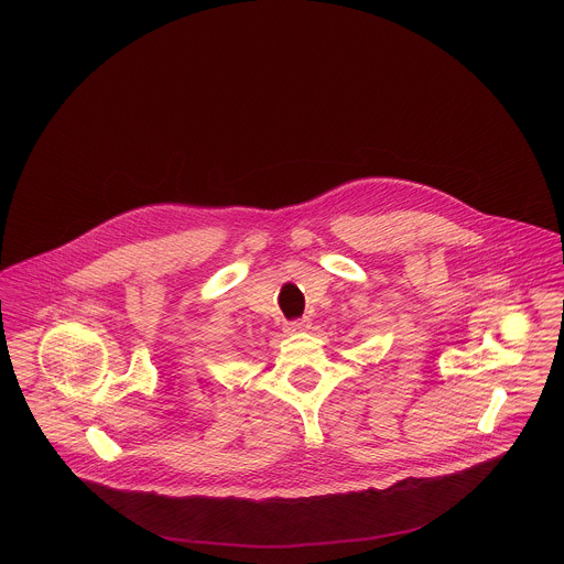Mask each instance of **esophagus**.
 <instances>
[{"instance_id":"1","label":"esophagus","mask_w":564,"mask_h":564,"mask_svg":"<svg viewBox=\"0 0 564 564\" xmlns=\"http://www.w3.org/2000/svg\"><path fill=\"white\" fill-rule=\"evenodd\" d=\"M304 327H308V319H295V322L284 323V332L286 334H295V332H300Z\"/></svg>"}]
</instances>
